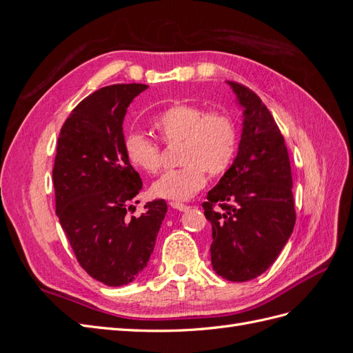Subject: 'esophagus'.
I'll return each mask as SVG.
<instances>
[{
    "label": "esophagus",
    "mask_w": 353,
    "mask_h": 353,
    "mask_svg": "<svg viewBox=\"0 0 353 353\" xmlns=\"http://www.w3.org/2000/svg\"><path fill=\"white\" fill-rule=\"evenodd\" d=\"M169 205H170V208H174V209L181 210V212H184V210H187V209H188V206H187V205H184V203H179V201H170Z\"/></svg>",
    "instance_id": "obj_1"
}]
</instances>
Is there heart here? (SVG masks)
Returning <instances> with one entry per match:
<instances>
[{"instance_id": "b5f03b06", "label": "heart", "mask_w": 353, "mask_h": 353, "mask_svg": "<svg viewBox=\"0 0 353 353\" xmlns=\"http://www.w3.org/2000/svg\"><path fill=\"white\" fill-rule=\"evenodd\" d=\"M153 128L165 144H183L179 163L184 165L154 181L150 188L154 197L175 201L191 199L206 185V170L221 175L236 156L237 126L223 110L206 112L197 104H172L156 116ZM125 153L137 169L147 174H156L162 166V150L145 135H128Z\"/></svg>"}]
</instances>
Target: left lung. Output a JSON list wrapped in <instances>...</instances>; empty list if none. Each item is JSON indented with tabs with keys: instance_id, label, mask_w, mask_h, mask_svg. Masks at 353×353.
I'll list each match as a JSON object with an SVG mask.
<instances>
[{
	"instance_id": "obj_1",
	"label": "left lung",
	"mask_w": 353,
	"mask_h": 353,
	"mask_svg": "<svg viewBox=\"0 0 353 353\" xmlns=\"http://www.w3.org/2000/svg\"><path fill=\"white\" fill-rule=\"evenodd\" d=\"M243 108L237 157L203 203L212 223L213 271L228 281L263 274L290 239L294 199L284 137L268 108L252 90L227 81Z\"/></svg>"
}]
</instances>
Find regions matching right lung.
<instances>
[{
  "label": "right lung",
  "instance_id": "add662e5",
  "mask_svg": "<svg viewBox=\"0 0 353 353\" xmlns=\"http://www.w3.org/2000/svg\"><path fill=\"white\" fill-rule=\"evenodd\" d=\"M144 83H116L83 99L63 123L52 168L56 213L82 268L94 280L132 283L153 253L166 215L162 199L134 216L143 181L125 153L123 119Z\"/></svg>",
  "mask_w": 353,
  "mask_h": 353
}]
</instances>
